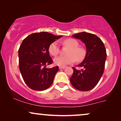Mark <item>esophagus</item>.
<instances>
[{"label":"esophagus","instance_id":"obj_1","mask_svg":"<svg viewBox=\"0 0 121 121\" xmlns=\"http://www.w3.org/2000/svg\"><path fill=\"white\" fill-rule=\"evenodd\" d=\"M64 68H65V66H59V69H64Z\"/></svg>","mask_w":121,"mask_h":121}]
</instances>
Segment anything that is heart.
Masks as SVG:
<instances>
[{"label": "heart", "instance_id": "heart-1", "mask_svg": "<svg viewBox=\"0 0 121 121\" xmlns=\"http://www.w3.org/2000/svg\"><path fill=\"white\" fill-rule=\"evenodd\" d=\"M64 46L69 47V49L66 52L67 56H59L55 58L54 62L57 65L64 66L65 65L71 64L75 61H81L85 56V51L82 47H78V43L74 39H67L63 41ZM49 52L52 56H56L59 55L60 48L56 41L53 42L49 46Z\"/></svg>", "mask_w": 121, "mask_h": 121}]
</instances>
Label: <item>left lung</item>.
Returning a JSON list of instances; mask_svg holds the SVG:
<instances>
[{"label":"left lung","instance_id":"obj_1","mask_svg":"<svg viewBox=\"0 0 121 121\" xmlns=\"http://www.w3.org/2000/svg\"><path fill=\"white\" fill-rule=\"evenodd\" d=\"M72 36L80 39L85 44L86 54L83 61L77 65L82 68L81 70L72 67L73 73L70 78V82L79 91H90L97 85L104 73L106 49L102 40L95 35L84 32Z\"/></svg>","mask_w":121,"mask_h":121}]
</instances>
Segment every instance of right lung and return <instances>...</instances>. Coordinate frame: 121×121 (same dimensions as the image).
Returning <instances> with one entry per match:
<instances>
[{"mask_svg":"<svg viewBox=\"0 0 121 121\" xmlns=\"http://www.w3.org/2000/svg\"><path fill=\"white\" fill-rule=\"evenodd\" d=\"M62 36L46 32L34 33L23 40L19 49V66L22 77L31 89L42 91L51 86L59 66L47 68L53 62L49 46Z\"/></svg>","mask_w":121,"mask_h":121,"instance_id":"1","label":"right lung"}]
</instances>
